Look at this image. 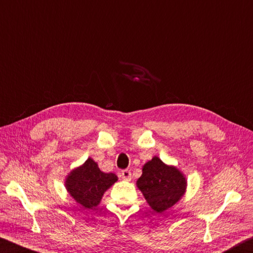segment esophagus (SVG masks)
Wrapping results in <instances>:
<instances>
[{
	"label": "esophagus",
	"instance_id": "34e87169",
	"mask_svg": "<svg viewBox=\"0 0 253 253\" xmlns=\"http://www.w3.org/2000/svg\"><path fill=\"white\" fill-rule=\"evenodd\" d=\"M121 178L126 181H130L132 178V174H131V171L130 170H123L121 172Z\"/></svg>",
	"mask_w": 253,
	"mask_h": 253
}]
</instances>
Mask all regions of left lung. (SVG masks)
Returning <instances> with one entry per match:
<instances>
[{"instance_id":"left-lung-1","label":"left lung","mask_w":253,"mask_h":253,"mask_svg":"<svg viewBox=\"0 0 253 253\" xmlns=\"http://www.w3.org/2000/svg\"><path fill=\"white\" fill-rule=\"evenodd\" d=\"M136 187L154 211L162 213L184 196L187 179L179 169L168 166L160 158L153 157L142 168V175Z\"/></svg>"}]
</instances>
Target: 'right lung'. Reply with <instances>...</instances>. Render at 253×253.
Returning <instances> with one entry per match:
<instances>
[{"instance_id":"1","label":"right lung","mask_w":253,"mask_h":253,"mask_svg":"<svg viewBox=\"0 0 253 253\" xmlns=\"http://www.w3.org/2000/svg\"><path fill=\"white\" fill-rule=\"evenodd\" d=\"M117 181V175L102 172L97 163L88 158L66 176L65 188L78 203L86 209H92L99 205L104 192Z\"/></svg>"}]
</instances>
